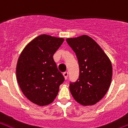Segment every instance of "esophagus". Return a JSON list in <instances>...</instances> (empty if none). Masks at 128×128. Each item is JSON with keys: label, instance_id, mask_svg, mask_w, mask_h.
Masks as SVG:
<instances>
[{"label": "esophagus", "instance_id": "obj_1", "mask_svg": "<svg viewBox=\"0 0 128 128\" xmlns=\"http://www.w3.org/2000/svg\"><path fill=\"white\" fill-rule=\"evenodd\" d=\"M63 75H64V78H65V79H66L67 78H68V72H64V73H63Z\"/></svg>", "mask_w": 128, "mask_h": 128}]
</instances>
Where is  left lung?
I'll list each match as a JSON object with an SVG mask.
<instances>
[{"label": "left lung", "mask_w": 128, "mask_h": 128, "mask_svg": "<svg viewBox=\"0 0 128 128\" xmlns=\"http://www.w3.org/2000/svg\"><path fill=\"white\" fill-rule=\"evenodd\" d=\"M78 60L79 76L70 82L74 99L84 106L94 105L107 92L112 78V64L95 40L87 35L67 38Z\"/></svg>", "instance_id": "8db88e82"}]
</instances>
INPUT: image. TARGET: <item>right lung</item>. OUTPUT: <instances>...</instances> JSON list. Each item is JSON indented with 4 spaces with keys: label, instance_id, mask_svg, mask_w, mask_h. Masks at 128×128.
Wrapping results in <instances>:
<instances>
[{
    "label": "right lung",
    "instance_id": "right-lung-1",
    "mask_svg": "<svg viewBox=\"0 0 128 128\" xmlns=\"http://www.w3.org/2000/svg\"><path fill=\"white\" fill-rule=\"evenodd\" d=\"M64 39L41 34L26 46L19 57L16 76L26 98L39 106L52 103L64 81L53 56Z\"/></svg>",
    "mask_w": 128,
    "mask_h": 128
}]
</instances>
